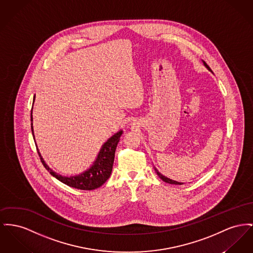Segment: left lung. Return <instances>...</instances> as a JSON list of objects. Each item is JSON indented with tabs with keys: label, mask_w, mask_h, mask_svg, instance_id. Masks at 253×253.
I'll return each instance as SVG.
<instances>
[{
	"label": "left lung",
	"mask_w": 253,
	"mask_h": 253,
	"mask_svg": "<svg viewBox=\"0 0 253 253\" xmlns=\"http://www.w3.org/2000/svg\"><path fill=\"white\" fill-rule=\"evenodd\" d=\"M204 62V65L207 67V69H208V71H210L211 73H212V71H211V69L209 68V66H208V64L205 62V61H203ZM155 168V167H154ZM155 171H156V173L158 174V176L160 177V178H162L164 181H165V182H167V183H171V184H182L181 182H178V181H176V180H173V179H170V178H166L165 176H164V175H162L156 168H155Z\"/></svg>",
	"instance_id": "8db88e82"
}]
</instances>
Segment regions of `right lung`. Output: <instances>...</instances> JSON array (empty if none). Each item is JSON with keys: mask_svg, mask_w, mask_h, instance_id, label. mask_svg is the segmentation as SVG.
I'll return each mask as SVG.
<instances>
[{"mask_svg": "<svg viewBox=\"0 0 253 253\" xmlns=\"http://www.w3.org/2000/svg\"><path fill=\"white\" fill-rule=\"evenodd\" d=\"M34 99H35V95L33 97V102H34ZM30 119H31L30 120L32 121V110H31V114H30ZM31 132H32L33 138H34L32 123H31ZM122 133L123 132L120 130L119 132L114 134L113 136H111L105 142L97 155L96 160L94 161V163L89 167V169H87L86 171H84L81 174L72 176V177L61 176L59 174L55 173L54 171H52L45 164V161L43 160L38 149H37V152H38V155L40 157L42 164L45 166V169L50 173L51 176L57 178L61 182L65 183L71 187L76 188V189L93 190V189L100 187L103 183H105V181L110 178L112 170H113L116 149H117L119 138H120ZM34 140H35V138H34ZM36 148H37V145H36Z\"/></svg>", "mask_w": 253, "mask_h": 253, "instance_id": "1", "label": "right lung"}]
</instances>
